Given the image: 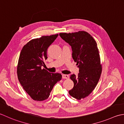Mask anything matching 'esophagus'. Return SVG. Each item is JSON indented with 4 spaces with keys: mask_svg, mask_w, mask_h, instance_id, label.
Segmentation results:
<instances>
[{
    "mask_svg": "<svg viewBox=\"0 0 124 124\" xmlns=\"http://www.w3.org/2000/svg\"><path fill=\"white\" fill-rule=\"evenodd\" d=\"M62 78H63V79H69V76L67 74H62Z\"/></svg>",
    "mask_w": 124,
    "mask_h": 124,
    "instance_id": "1",
    "label": "esophagus"
}]
</instances>
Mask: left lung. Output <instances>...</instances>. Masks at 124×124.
Returning a JSON list of instances; mask_svg holds the SVG:
<instances>
[{
	"instance_id": "1",
	"label": "left lung",
	"mask_w": 124,
	"mask_h": 124,
	"mask_svg": "<svg viewBox=\"0 0 124 124\" xmlns=\"http://www.w3.org/2000/svg\"><path fill=\"white\" fill-rule=\"evenodd\" d=\"M59 36L72 48V58L77 64L79 73L70 74L74 87L70 95L77 100L88 96L96 86L102 73L97 43L86 31L60 33Z\"/></svg>"
}]
</instances>
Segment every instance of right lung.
Here are the masks:
<instances>
[{"label": "right lung", "mask_w": 124, "mask_h": 124, "mask_svg": "<svg viewBox=\"0 0 124 124\" xmlns=\"http://www.w3.org/2000/svg\"><path fill=\"white\" fill-rule=\"evenodd\" d=\"M58 34L33 39L22 48L17 67V78L23 89L32 100L47 99L53 87L62 79L60 73L42 69L47 59V51Z\"/></svg>", "instance_id": "1"}]
</instances>
